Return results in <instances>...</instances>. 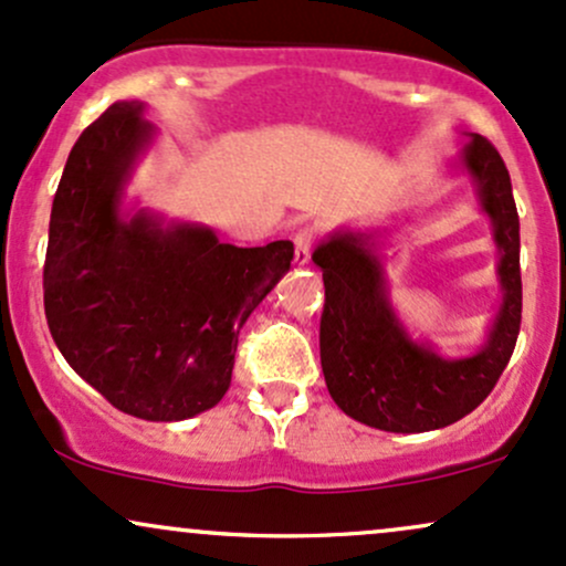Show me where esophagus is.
<instances>
[{"label": "esophagus", "instance_id": "1", "mask_svg": "<svg viewBox=\"0 0 566 566\" xmlns=\"http://www.w3.org/2000/svg\"><path fill=\"white\" fill-rule=\"evenodd\" d=\"M310 251H313V227H302L294 234V262L304 266L310 262Z\"/></svg>", "mask_w": 566, "mask_h": 566}]
</instances>
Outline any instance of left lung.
<instances>
[{
	"label": "left lung",
	"instance_id": "obj_1",
	"mask_svg": "<svg viewBox=\"0 0 566 566\" xmlns=\"http://www.w3.org/2000/svg\"><path fill=\"white\" fill-rule=\"evenodd\" d=\"M454 170L473 181L497 245L503 289L486 342L471 355L443 358L428 342L411 339L387 291L382 238L387 230H336L317 243L326 304L321 315V366L334 403L353 420L387 433L447 428L479 406L511 360L522 326L518 213L500 151L468 133Z\"/></svg>",
	"mask_w": 566,
	"mask_h": 566
}]
</instances>
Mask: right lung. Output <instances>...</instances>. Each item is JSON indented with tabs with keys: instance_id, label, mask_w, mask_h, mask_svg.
I'll use <instances>...</instances> for the list:
<instances>
[{
	"instance_id": "right-lung-1",
	"label": "right lung",
	"mask_w": 566,
	"mask_h": 566,
	"mask_svg": "<svg viewBox=\"0 0 566 566\" xmlns=\"http://www.w3.org/2000/svg\"><path fill=\"white\" fill-rule=\"evenodd\" d=\"M117 101L69 151L44 256V315L66 364L114 409L179 422L232 382L238 334L291 270L294 243H221L213 230L123 208L155 125Z\"/></svg>"
}]
</instances>
